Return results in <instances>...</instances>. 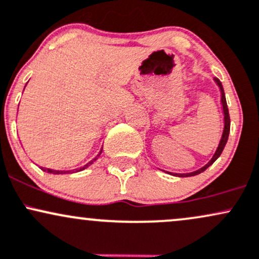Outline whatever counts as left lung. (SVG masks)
Instances as JSON below:
<instances>
[{
	"label": "left lung",
	"instance_id": "8db88e82",
	"mask_svg": "<svg viewBox=\"0 0 259 259\" xmlns=\"http://www.w3.org/2000/svg\"><path fill=\"white\" fill-rule=\"evenodd\" d=\"M214 80H215V83L218 84V87L220 88V93H222V104H223V111H224V131H223V136H222V139H220V143L218 145L215 153H214L213 158L210 159V160L208 161V164H205L204 166L200 167L199 170L197 171H193V172H188V174H177L179 177H188V176H194V175H198V174L203 172L204 170H207V168L210 166L211 164H213L214 161L217 160L218 158L220 156V154L223 153L224 148H225V144L226 142H228V138H229V133H230V116H229V109H228V104H226V99H225V93H224V88H223V84L220 82L218 78H214Z\"/></svg>",
	"mask_w": 259,
	"mask_h": 259
}]
</instances>
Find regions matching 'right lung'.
<instances>
[{"label": "right lung", "instance_id": "add662e5", "mask_svg": "<svg viewBox=\"0 0 259 259\" xmlns=\"http://www.w3.org/2000/svg\"><path fill=\"white\" fill-rule=\"evenodd\" d=\"M101 152H103V149H101V150H100V153L98 154V156H97V158H94V159H93L92 161H89L88 164H85V165H84V166L80 167L79 170H78V168H75V171H82V170H84V168H87V167H88L89 165H92L93 162H94V161L97 160V159L99 158V155H100ZM41 168H42V170H44V167H41ZM44 171H48L49 174H55V175H59V174H67V172H71V171H59V170H51V168H45V170H44ZM73 171H74V170H73Z\"/></svg>", "mask_w": 259, "mask_h": 259}]
</instances>
